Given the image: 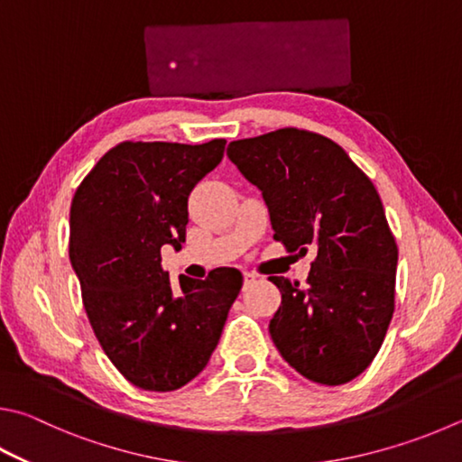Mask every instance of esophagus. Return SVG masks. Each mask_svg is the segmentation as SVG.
<instances>
[{
	"label": "esophagus",
	"mask_w": 462,
	"mask_h": 462,
	"mask_svg": "<svg viewBox=\"0 0 462 462\" xmlns=\"http://www.w3.org/2000/svg\"><path fill=\"white\" fill-rule=\"evenodd\" d=\"M258 279V274L254 273H245V284H253Z\"/></svg>",
	"instance_id": "obj_1"
}]
</instances>
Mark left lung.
Instances as JSON below:
<instances>
[{"instance_id": "8db88e82", "label": "left lung", "mask_w": 462, "mask_h": 462, "mask_svg": "<svg viewBox=\"0 0 462 462\" xmlns=\"http://www.w3.org/2000/svg\"><path fill=\"white\" fill-rule=\"evenodd\" d=\"M263 191L274 240L307 254V287L268 276L281 307L268 331L292 370L341 385L372 364L388 331L398 246L370 178L337 143L300 129L232 141L226 151Z\"/></svg>"}]
</instances>
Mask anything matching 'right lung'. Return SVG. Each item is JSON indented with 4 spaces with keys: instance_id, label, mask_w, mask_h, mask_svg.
<instances>
[{
    "instance_id": "right-lung-1",
    "label": "right lung",
    "mask_w": 462,
    "mask_h": 462,
    "mask_svg": "<svg viewBox=\"0 0 462 462\" xmlns=\"http://www.w3.org/2000/svg\"><path fill=\"white\" fill-rule=\"evenodd\" d=\"M202 145L125 141L98 159L70 206V264L100 347L141 390L173 392L204 370L242 289L236 268L171 284L162 248L186 242L188 198L222 162Z\"/></svg>"
}]
</instances>
